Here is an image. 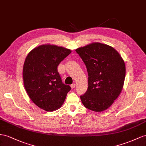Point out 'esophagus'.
Instances as JSON below:
<instances>
[{
    "mask_svg": "<svg viewBox=\"0 0 146 146\" xmlns=\"http://www.w3.org/2000/svg\"><path fill=\"white\" fill-rule=\"evenodd\" d=\"M75 86H76V84L75 83L72 84V85H71V88H72V89H74V88H75Z\"/></svg>",
    "mask_w": 146,
    "mask_h": 146,
    "instance_id": "obj_1",
    "label": "esophagus"
}]
</instances>
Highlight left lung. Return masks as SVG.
Segmentation results:
<instances>
[{"mask_svg": "<svg viewBox=\"0 0 146 146\" xmlns=\"http://www.w3.org/2000/svg\"><path fill=\"white\" fill-rule=\"evenodd\" d=\"M75 50L86 65L89 76L88 90L80 96L82 103L92 111L106 110L121 92L126 73L124 61L114 48L99 42Z\"/></svg>", "mask_w": 146, "mask_h": 146, "instance_id": "8db88e82", "label": "left lung"}]
</instances>
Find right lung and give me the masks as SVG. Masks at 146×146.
<instances>
[{
    "label": "right lung",
    "mask_w": 146,
    "mask_h": 146,
    "mask_svg": "<svg viewBox=\"0 0 146 146\" xmlns=\"http://www.w3.org/2000/svg\"><path fill=\"white\" fill-rule=\"evenodd\" d=\"M71 52L54 45H41L26 58L23 70L25 88L29 98L40 109L52 111L64 102L71 87L62 83L57 66Z\"/></svg>",
    "instance_id": "right-lung-1"
}]
</instances>
